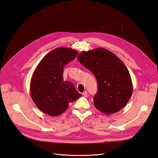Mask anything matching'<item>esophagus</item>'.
Returning a JSON list of instances; mask_svg holds the SVG:
<instances>
[{
  "label": "esophagus",
  "mask_w": 158,
  "mask_h": 158,
  "mask_svg": "<svg viewBox=\"0 0 158 158\" xmlns=\"http://www.w3.org/2000/svg\"><path fill=\"white\" fill-rule=\"evenodd\" d=\"M82 95H83L84 97H88V92H86V91H85V92H84L83 93H82Z\"/></svg>",
  "instance_id": "34e87169"
}]
</instances>
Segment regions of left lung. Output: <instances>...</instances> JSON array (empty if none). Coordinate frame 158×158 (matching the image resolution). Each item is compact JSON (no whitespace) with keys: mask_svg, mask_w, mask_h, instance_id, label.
Masks as SVG:
<instances>
[{"mask_svg":"<svg viewBox=\"0 0 158 158\" xmlns=\"http://www.w3.org/2000/svg\"><path fill=\"white\" fill-rule=\"evenodd\" d=\"M77 59L97 79L98 92L94 99L96 108L107 114L122 110L133 89L129 72L122 60L104 48L82 52Z\"/></svg>","mask_w":158,"mask_h":158,"instance_id":"left-lung-1","label":"left lung"}]
</instances>
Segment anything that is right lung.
<instances>
[{
  "label": "right lung",
  "mask_w": 158,
  "mask_h": 158,
  "mask_svg": "<svg viewBox=\"0 0 158 158\" xmlns=\"http://www.w3.org/2000/svg\"><path fill=\"white\" fill-rule=\"evenodd\" d=\"M77 51L58 47L46 54L33 73L30 93L33 102L41 111L58 116L68 109L70 102L82 96L70 81L63 78L64 66L75 59Z\"/></svg>",
  "instance_id": "right-lung-1"
}]
</instances>
